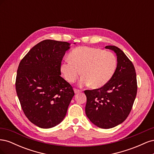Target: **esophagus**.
Returning <instances> with one entry per match:
<instances>
[{"mask_svg": "<svg viewBox=\"0 0 154 154\" xmlns=\"http://www.w3.org/2000/svg\"><path fill=\"white\" fill-rule=\"evenodd\" d=\"M74 93H75V94H77V93H79L80 92H81V91H80V90L76 89V88H74Z\"/></svg>", "mask_w": 154, "mask_h": 154, "instance_id": "obj_1", "label": "esophagus"}]
</instances>
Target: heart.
Returning a JSON list of instances; mask_svg holds the SVG:
<instances>
[{
	"instance_id": "obj_1",
	"label": "heart",
	"mask_w": 154,
	"mask_h": 154,
	"mask_svg": "<svg viewBox=\"0 0 154 154\" xmlns=\"http://www.w3.org/2000/svg\"><path fill=\"white\" fill-rule=\"evenodd\" d=\"M69 59L61 64V71L69 83L75 82L81 71L80 87H103L112 78L117 66V59L112 53L95 48H77L69 54Z\"/></svg>"
}]
</instances>
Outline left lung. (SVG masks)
I'll use <instances>...</instances> for the list:
<instances>
[{
  "label": "left lung",
  "mask_w": 154,
  "mask_h": 154,
  "mask_svg": "<svg viewBox=\"0 0 154 154\" xmlns=\"http://www.w3.org/2000/svg\"><path fill=\"white\" fill-rule=\"evenodd\" d=\"M117 56V67L111 80L105 85L84 91L87 96L85 113L97 127L111 128L127 119L137 94L136 73L132 62L122 50L107 45Z\"/></svg>",
  "instance_id": "1"
}]
</instances>
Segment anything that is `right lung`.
<instances>
[{"label": "right lung", "mask_w": 154, "mask_h": 154, "mask_svg": "<svg viewBox=\"0 0 154 154\" xmlns=\"http://www.w3.org/2000/svg\"><path fill=\"white\" fill-rule=\"evenodd\" d=\"M70 45L42 41L18 66L15 82L18 100L27 119L40 128H52L61 123L74 95L72 86L60 76L62 60Z\"/></svg>", "instance_id": "1"}]
</instances>
